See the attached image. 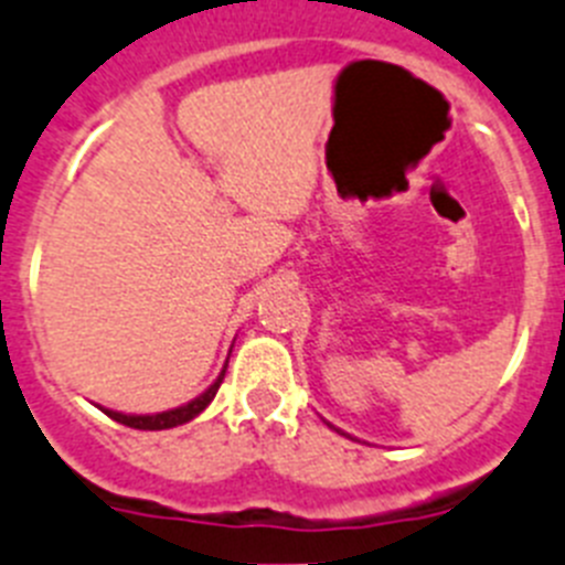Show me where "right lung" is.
Segmentation results:
<instances>
[{
	"label": "right lung",
	"mask_w": 565,
	"mask_h": 565,
	"mask_svg": "<svg viewBox=\"0 0 565 565\" xmlns=\"http://www.w3.org/2000/svg\"><path fill=\"white\" fill-rule=\"evenodd\" d=\"M224 372H227V366H224L222 375L215 377V384L210 386V390L204 392V395H199V398L190 401V404L179 406V409L159 412V415H121V412L105 409V412H107V418H113V420H116V424L130 426V429H170V426L188 424V420H193L195 415H199V412L207 409V404L215 398V392H218V386H222Z\"/></svg>",
	"instance_id": "obj_1"
}]
</instances>
